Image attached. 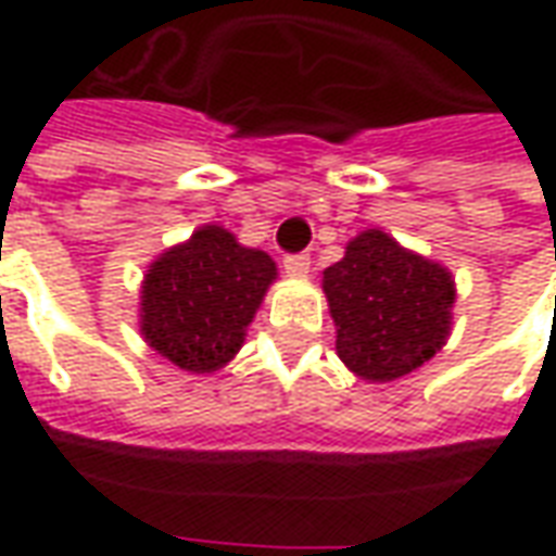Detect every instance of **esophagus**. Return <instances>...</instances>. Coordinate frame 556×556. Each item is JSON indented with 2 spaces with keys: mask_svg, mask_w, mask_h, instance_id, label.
Masks as SVG:
<instances>
[{
  "mask_svg": "<svg viewBox=\"0 0 556 556\" xmlns=\"http://www.w3.org/2000/svg\"><path fill=\"white\" fill-rule=\"evenodd\" d=\"M282 267H286L289 277H309V255H286V258H282Z\"/></svg>",
  "mask_w": 556,
  "mask_h": 556,
  "instance_id": "obj_1",
  "label": "esophagus"
}]
</instances>
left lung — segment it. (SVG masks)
<instances>
[{
    "mask_svg": "<svg viewBox=\"0 0 556 556\" xmlns=\"http://www.w3.org/2000/svg\"><path fill=\"white\" fill-rule=\"evenodd\" d=\"M337 354L363 381H396L431 361L453 327L450 270L381 229L351 238L321 279Z\"/></svg>",
    "mask_w": 556,
    "mask_h": 556,
    "instance_id": "obj_1",
    "label": "left lung"
}]
</instances>
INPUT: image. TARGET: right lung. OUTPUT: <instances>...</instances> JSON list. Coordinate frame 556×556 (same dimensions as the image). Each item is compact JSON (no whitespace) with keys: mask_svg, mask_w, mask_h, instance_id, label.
<instances>
[{"mask_svg":"<svg viewBox=\"0 0 556 556\" xmlns=\"http://www.w3.org/2000/svg\"><path fill=\"white\" fill-rule=\"evenodd\" d=\"M274 279L270 255L241 247L223 226H202L148 265L139 330L184 372H217L241 351Z\"/></svg>","mask_w":556,"mask_h":556,"instance_id":"obj_1","label":"right lung"}]
</instances>
